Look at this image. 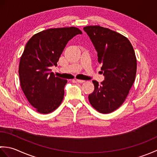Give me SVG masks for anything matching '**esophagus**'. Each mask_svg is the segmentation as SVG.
I'll return each instance as SVG.
<instances>
[{"mask_svg":"<svg viewBox=\"0 0 157 157\" xmlns=\"http://www.w3.org/2000/svg\"><path fill=\"white\" fill-rule=\"evenodd\" d=\"M75 81L78 83H81V84H82V83H84L85 82V80H82V79H77Z\"/></svg>","mask_w":157,"mask_h":157,"instance_id":"1","label":"esophagus"}]
</instances>
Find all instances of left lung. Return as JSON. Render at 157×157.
I'll use <instances>...</instances> for the list:
<instances>
[{"mask_svg":"<svg viewBox=\"0 0 157 157\" xmlns=\"http://www.w3.org/2000/svg\"><path fill=\"white\" fill-rule=\"evenodd\" d=\"M88 34L97 52L105 80L98 84L93 80L94 90L89 94L91 105L101 113L118 109L128 96L134 84L137 62L129 40L111 29L99 25L86 26Z\"/></svg>","mask_w":157,"mask_h":157,"instance_id":"8db88e82","label":"left lung"}]
</instances>
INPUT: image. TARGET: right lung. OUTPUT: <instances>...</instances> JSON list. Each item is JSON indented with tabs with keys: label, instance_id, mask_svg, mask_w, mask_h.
Masks as SVG:
<instances>
[{
	"label": "right lung",
	"instance_id": "add662e5",
	"mask_svg": "<svg viewBox=\"0 0 157 157\" xmlns=\"http://www.w3.org/2000/svg\"><path fill=\"white\" fill-rule=\"evenodd\" d=\"M82 34L75 27L48 29L33 36L26 44L19 66L20 84L38 112L51 113L62 102L67 81L55 77L51 68L57 66L70 40Z\"/></svg>",
	"mask_w": 157,
	"mask_h": 157
}]
</instances>
